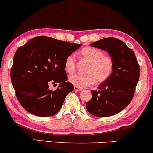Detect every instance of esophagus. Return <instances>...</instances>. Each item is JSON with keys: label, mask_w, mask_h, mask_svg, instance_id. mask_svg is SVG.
I'll return each instance as SVG.
<instances>
[{"label": "esophagus", "mask_w": 153, "mask_h": 153, "mask_svg": "<svg viewBox=\"0 0 153 153\" xmlns=\"http://www.w3.org/2000/svg\"><path fill=\"white\" fill-rule=\"evenodd\" d=\"M74 90L75 91H81L82 89V88H78V87H76V86H75L74 87Z\"/></svg>", "instance_id": "esophagus-1"}]
</instances>
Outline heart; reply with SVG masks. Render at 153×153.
<instances>
[{
	"label": "heart",
	"instance_id": "heart-1",
	"mask_svg": "<svg viewBox=\"0 0 153 153\" xmlns=\"http://www.w3.org/2000/svg\"><path fill=\"white\" fill-rule=\"evenodd\" d=\"M82 59L88 62L85 68L87 74H74L69 77V82L75 86L83 88L94 85L97 81L101 83L111 76L114 68L113 59L109 56L104 55L102 50L93 47H85L79 52ZM75 57L69 54L65 60V70L69 73L75 71Z\"/></svg>",
	"mask_w": 153,
	"mask_h": 153
}]
</instances>
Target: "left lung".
<instances>
[{
	"label": "left lung",
	"instance_id": "left-lung-1",
	"mask_svg": "<svg viewBox=\"0 0 153 153\" xmlns=\"http://www.w3.org/2000/svg\"><path fill=\"white\" fill-rule=\"evenodd\" d=\"M91 46L106 51L114 68L111 76L100 85L99 90L91 91L92 98L85 107L96 117H111L131 102L140 78V65L133 50L117 38L102 39Z\"/></svg>",
	"mask_w": 153,
	"mask_h": 153
}]
</instances>
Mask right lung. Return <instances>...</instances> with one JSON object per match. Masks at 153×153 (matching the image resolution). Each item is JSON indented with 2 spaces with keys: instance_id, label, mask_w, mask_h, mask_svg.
I'll return each instance as SVG.
<instances>
[{
  "instance_id": "1",
  "label": "right lung",
  "mask_w": 153,
  "mask_h": 153,
  "mask_svg": "<svg viewBox=\"0 0 153 153\" xmlns=\"http://www.w3.org/2000/svg\"><path fill=\"white\" fill-rule=\"evenodd\" d=\"M48 36H36L20 47L13 56L10 79L16 96L24 109L38 117L59 111L74 87L67 82L65 60L81 46ZM59 83L56 90L50 83Z\"/></svg>"
}]
</instances>
